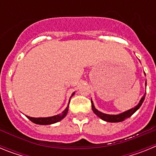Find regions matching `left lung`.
<instances>
[{
  "mask_svg": "<svg viewBox=\"0 0 156 156\" xmlns=\"http://www.w3.org/2000/svg\"><path fill=\"white\" fill-rule=\"evenodd\" d=\"M144 75H145V73H144ZM146 85H147V83H146L145 81V87ZM145 94H146V92L144 94V96L140 98V101H139V103L137 104V105L135 106L134 108H130V109L127 110V111H125L123 112H122V113L117 114V115H109V114L103 113V112H101L98 111V110L94 107V105L92 99H91V108L94 112V113L96 115H98V116L100 119H102V120L106 121V122H122V121L125 120L126 119H127V118L131 116V115L134 113L135 112L137 111V110L140 108V105H142L143 101H144V98H145Z\"/></svg>",
  "mask_w": 156,
  "mask_h": 156,
  "instance_id": "left-lung-1",
  "label": "left lung"
}]
</instances>
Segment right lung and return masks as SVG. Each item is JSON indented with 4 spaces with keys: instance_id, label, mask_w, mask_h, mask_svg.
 Segmentation results:
<instances>
[{
    "instance_id": "1",
    "label": "right lung",
    "mask_w": 156,
    "mask_h": 156,
    "mask_svg": "<svg viewBox=\"0 0 156 156\" xmlns=\"http://www.w3.org/2000/svg\"><path fill=\"white\" fill-rule=\"evenodd\" d=\"M75 92L72 94L71 98L74 95ZM70 101V100H69ZM69 102L68 105L66 108V109L62 112V113L58 114V115H53V116H50V117H39V118H35V117H30L27 115V117L30 119V121H32L33 122L36 123V124H39V125H50V124H53V123H55V122H59V121H61L62 119L67 115L69 111Z\"/></svg>"
}]
</instances>
